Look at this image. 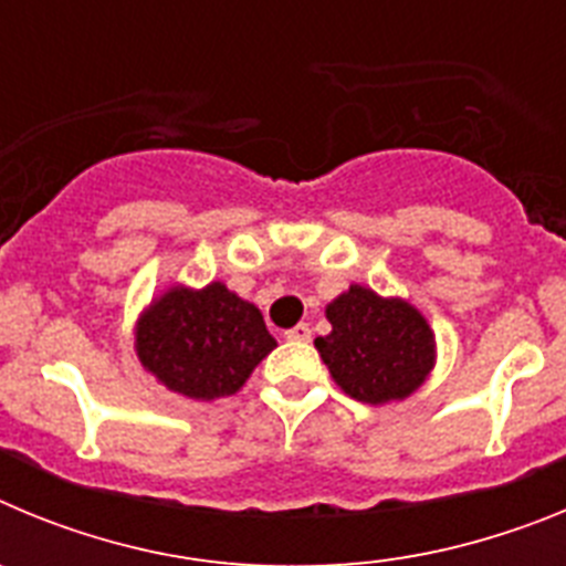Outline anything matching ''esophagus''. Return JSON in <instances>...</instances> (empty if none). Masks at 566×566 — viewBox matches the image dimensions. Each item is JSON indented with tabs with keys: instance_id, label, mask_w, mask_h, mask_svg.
I'll return each mask as SVG.
<instances>
[{
	"instance_id": "34e87169",
	"label": "esophagus",
	"mask_w": 566,
	"mask_h": 566,
	"mask_svg": "<svg viewBox=\"0 0 566 566\" xmlns=\"http://www.w3.org/2000/svg\"><path fill=\"white\" fill-rule=\"evenodd\" d=\"M283 337H286L289 343H308V339H312V328H308L306 323H300V326L289 328V332L283 334Z\"/></svg>"
}]
</instances>
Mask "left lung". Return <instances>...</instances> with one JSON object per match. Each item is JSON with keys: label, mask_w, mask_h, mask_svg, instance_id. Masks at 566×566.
I'll return each mask as SVG.
<instances>
[{"label": "left lung", "mask_w": 566, "mask_h": 566, "mask_svg": "<svg viewBox=\"0 0 566 566\" xmlns=\"http://www.w3.org/2000/svg\"><path fill=\"white\" fill-rule=\"evenodd\" d=\"M332 334L317 337L334 382L357 402L385 405L411 397L437 365L428 319L402 297H382L352 283L326 306Z\"/></svg>", "instance_id": "8db88e82"}]
</instances>
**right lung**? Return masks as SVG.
Masks as SVG:
<instances>
[{"instance_id":"right-lung-1","label":"right lung","mask_w":566,"mask_h":566,"mask_svg":"<svg viewBox=\"0 0 566 566\" xmlns=\"http://www.w3.org/2000/svg\"><path fill=\"white\" fill-rule=\"evenodd\" d=\"M277 348L263 314L227 283H175L135 323V354L169 391L189 399L232 397L258 363Z\"/></svg>"}]
</instances>
